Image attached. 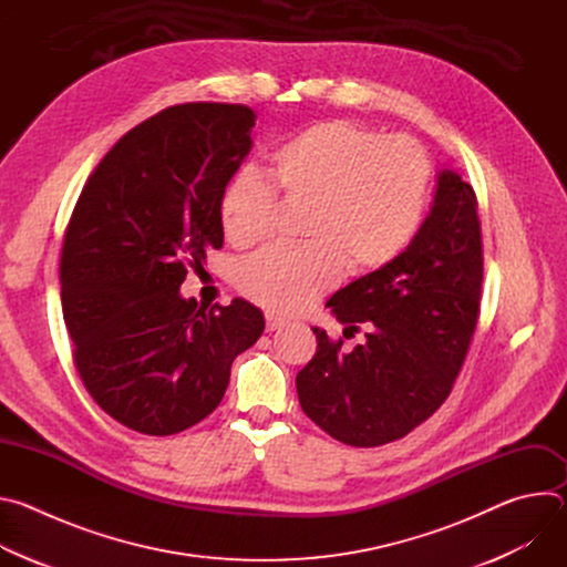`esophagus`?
<instances>
[{"mask_svg":"<svg viewBox=\"0 0 567 567\" xmlns=\"http://www.w3.org/2000/svg\"><path fill=\"white\" fill-rule=\"evenodd\" d=\"M287 326V320L280 318V316H274V313H267V332H276L280 328Z\"/></svg>","mask_w":567,"mask_h":567,"instance_id":"1","label":"esophagus"}]
</instances>
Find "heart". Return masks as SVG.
<instances>
[{"label": "heart", "mask_w": 567, "mask_h": 567, "mask_svg": "<svg viewBox=\"0 0 567 567\" xmlns=\"http://www.w3.org/2000/svg\"><path fill=\"white\" fill-rule=\"evenodd\" d=\"M269 181L237 173L219 199L224 237L237 249L267 237L276 193L302 204L298 247H271L237 269V287L276 313L309 307L350 276L394 262L415 239L431 197L433 164L411 136H381L348 118L320 121L269 156Z\"/></svg>", "instance_id": "heart-1"}]
</instances>
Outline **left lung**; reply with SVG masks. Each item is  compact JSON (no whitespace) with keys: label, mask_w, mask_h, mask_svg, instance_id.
Wrapping results in <instances>:
<instances>
[{"label":"left lung","mask_w":567,"mask_h":567,"mask_svg":"<svg viewBox=\"0 0 567 567\" xmlns=\"http://www.w3.org/2000/svg\"><path fill=\"white\" fill-rule=\"evenodd\" d=\"M482 233L473 188L442 171L411 247L341 291L328 307L365 341L343 350L313 328L316 354L298 372L305 415L350 446L409 435L449 396L471 346L482 291Z\"/></svg>","instance_id":"left-lung-1"}]
</instances>
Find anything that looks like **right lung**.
<instances>
[{"mask_svg": "<svg viewBox=\"0 0 567 567\" xmlns=\"http://www.w3.org/2000/svg\"><path fill=\"white\" fill-rule=\"evenodd\" d=\"M256 112L184 103L132 127L80 193L60 256L73 363L99 406L143 435L208 417L230 363L265 332L251 302L182 298L188 269L221 249L219 199L251 150Z\"/></svg>", "mask_w": 567, "mask_h": 567, "instance_id": "1", "label": "right lung"}]
</instances>
